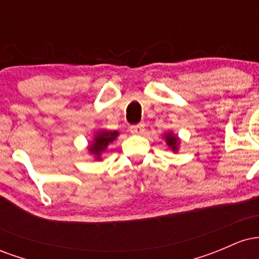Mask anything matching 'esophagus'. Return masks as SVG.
<instances>
[{
	"label": "esophagus",
	"mask_w": 259,
	"mask_h": 259,
	"mask_svg": "<svg viewBox=\"0 0 259 259\" xmlns=\"http://www.w3.org/2000/svg\"><path fill=\"white\" fill-rule=\"evenodd\" d=\"M130 132L132 134H135V135H141V134H144L145 132V126L144 124H135V125H132L130 126Z\"/></svg>",
	"instance_id": "obj_1"
}]
</instances>
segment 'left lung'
Listing matches in <instances>:
<instances>
[{"label": "left lung", "mask_w": 259, "mask_h": 259, "mask_svg": "<svg viewBox=\"0 0 259 259\" xmlns=\"http://www.w3.org/2000/svg\"><path fill=\"white\" fill-rule=\"evenodd\" d=\"M165 139H167V145H168V146H170L171 150L177 151L178 145H179V139H178L177 136L171 135V134H168V135H165Z\"/></svg>", "instance_id": "8db88e82"}]
</instances>
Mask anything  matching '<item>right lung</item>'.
Returning a JSON list of instances; mask_svg holds the SVG:
<instances>
[{
	"label": "right lung",
	"mask_w": 259,
	"mask_h": 259,
	"mask_svg": "<svg viewBox=\"0 0 259 259\" xmlns=\"http://www.w3.org/2000/svg\"><path fill=\"white\" fill-rule=\"evenodd\" d=\"M118 136V132H102L99 133L95 138L94 144L91 145L90 148V152L96 154L97 157H100V154L106 150L108 144L111 142Z\"/></svg>",
	"instance_id": "obj_1"
}]
</instances>
